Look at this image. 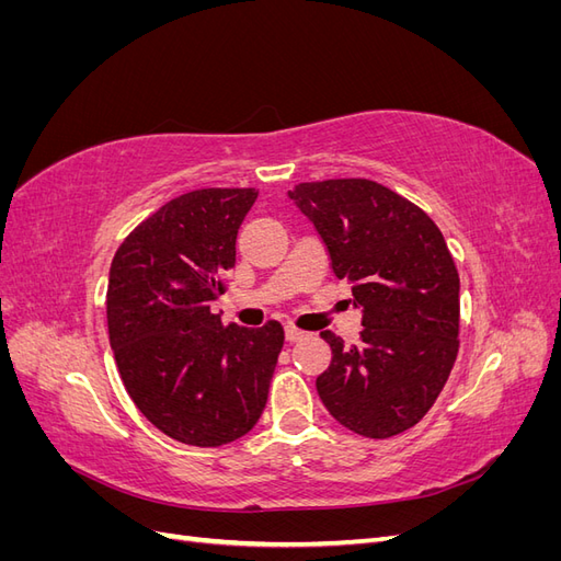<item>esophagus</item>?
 <instances>
[{
	"mask_svg": "<svg viewBox=\"0 0 561 561\" xmlns=\"http://www.w3.org/2000/svg\"><path fill=\"white\" fill-rule=\"evenodd\" d=\"M307 336V332H301V330H297V328H285V339L290 344H295V342H301V339Z\"/></svg>",
	"mask_w": 561,
	"mask_h": 561,
	"instance_id": "esophagus-1",
	"label": "esophagus"
}]
</instances>
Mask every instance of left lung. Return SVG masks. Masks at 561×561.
I'll list each match as a JSON object with an SVG mask.
<instances>
[{"mask_svg":"<svg viewBox=\"0 0 561 561\" xmlns=\"http://www.w3.org/2000/svg\"><path fill=\"white\" fill-rule=\"evenodd\" d=\"M290 194L363 309L360 344L325 330L332 363L318 396L344 428L386 439L443 393L458 353V271L443 231L412 201L363 180L301 182Z\"/></svg>","mask_w":561,"mask_h":561,"instance_id":"obj_1","label":"left lung"}]
</instances>
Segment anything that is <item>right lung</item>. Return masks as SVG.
<instances>
[{"label":"right lung","instance_id":"right-lung-1","mask_svg":"<svg viewBox=\"0 0 561 561\" xmlns=\"http://www.w3.org/2000/svg\"><path fill=\"white\" fill-rule=\"evenodd\" d=\"M254 190H196L168 201L118 245L107 328L118 375L149 423L178 443L222 447L260 421L285 342L280 322L225 325L236 233Z\"/></svg>","mask_w":561,"mask_h":561}]
</instances>
